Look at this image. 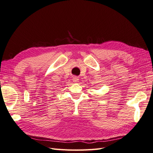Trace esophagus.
Instances as JSON below:
<instances>
[{
  "label": "esophagus",
  "instance_id": "34e87169",
  "mask_svg": "<svg viewBox=\"0 0 153 153\" xmlns=\"http://www.w3.org/2000/svg\"><path fill=\"white\" fill-rule=\"evenodd\" d=\"M73 81L74 82H75V83H78V82H79V80H78V78L77 77L75 76V77H73Z\"/></svg>",
  "mask_w": 153,
  "mask_h": 153
}]
</instances>
